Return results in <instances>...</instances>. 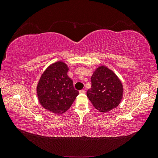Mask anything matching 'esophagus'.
Wrapping results in <instances>:
<instances>
[{
  "mask_svg": "<svg viewBox=\"0 0 158 158\" xmlns=\"http://www.w3.org/2000/svg\"><path fill=\"white\" fill-rule=\"evenodd\" d=\"M80 94H85V91L84 89H82V90L80 91Z\"/></svg>",
  "mask_w": 158,
  "mask_h": 158,
  "instance_id": "obj_1",
  "label": "esophagus"
}]
</instances>
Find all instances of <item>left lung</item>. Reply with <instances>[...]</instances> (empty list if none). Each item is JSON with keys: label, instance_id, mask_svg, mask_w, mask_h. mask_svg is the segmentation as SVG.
I'll list each match as a JSON object with an SVG mask.
<instances>
[{"label": "left lung", "instance_id": "8db88e82", "mask_svg": "<svg viewBox=\"0 0 158 158\" xmlns=\"http://www.w3.org/2000/svg\"><path fill=\"white\" fill-rule=\"evenodd\" d=\"M92 87L87 96L94 107L102 113L117 107L123 94L121 80L112 70L102 66L98 68L91 78Z\"/></svg>", "mask_w": 158, "mask_h": 158}]
</instances>
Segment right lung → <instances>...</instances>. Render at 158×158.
<instances>
[{
  "label": "right lung",
  "mask_w": 158,
  "mask_h": 158,
  "mask_svg": "<svg viewBox=\"0 0 158 158\" xmlns=\"http://www.w3.org/2000/svg\"><path fill=\"white\" fill-rule=\"evenodd\" d=\"M68 71L67 65L63 62L55 63L45 70L37 84L40 103L55 114L67 111L79 94L74 88L73 81L67 75Z\"/></svg>",
  "instance_id": "obj_1"
}]
</instances>
